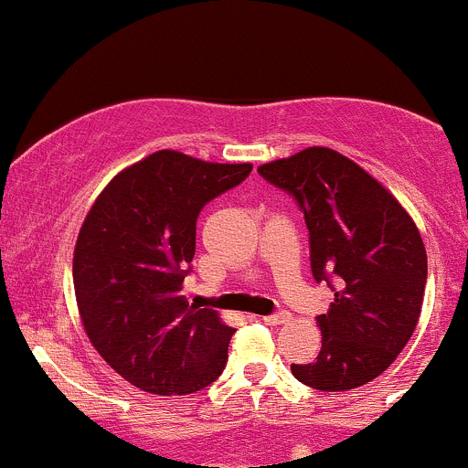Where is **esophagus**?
<instances>
[{
    "instance_id": "obj_1",
    "label": "esophagus",
    "mask_w": 468,
    "mask_h": 468,
    "mask_svg": "<svg viewBox=\"0 0 468 468\" xmlns=\"http://www.w3.org/2000/svg\"><path fill=\"white\" fill-rule=\"evenodd\" d=\"M263 321L268 323V325H284V323L291 321V314L289 312H275L271 314V316H266Z\"/></svg>"
}]
</instances>
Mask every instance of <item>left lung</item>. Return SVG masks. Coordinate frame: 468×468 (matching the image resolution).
<instances>
[{
  "instance_id": "obj_1",
  "label": "left lung",
  "mask_w": 468,
  "mask_h": 468,
  "mask_svg": "<svg viewBox=\"0 0 468 468\" xmlns=\"http://www.w3.org/2000/svg\"><path fill=\"white\" fill-rule=\"evenodd\" d=\"M257 173L298 202L314 280L335 291L327 314L316 316L321 353L309 364H291V373L318 391L376 380L420 316L428 254L414 220L378 179L330 147H307Z\"/></svg>"
}]
</instances>
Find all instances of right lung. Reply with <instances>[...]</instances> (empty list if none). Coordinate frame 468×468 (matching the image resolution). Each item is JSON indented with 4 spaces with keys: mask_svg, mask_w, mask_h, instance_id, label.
<instances>
[{
    "mask_svg": "<svg viewBox=\"0 0 468 468\" xmlns=\"http://www.w3.org/2000/svg\"><path fill=\"white\" fill-rule=\"evenodd\" d=\"M250 170L159 150L115 175L88 211L72 259L79 316L104 362L138 389L186 396L223 373L234 327L188 304L182 284L202 207Z\"/></svg>",
    "mask_w": 468,
    "mask_h": 468,
    "instance_id": "right-lung-1",
    "label": "right lung"
}]
</instances>
